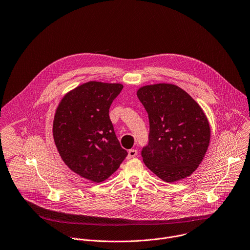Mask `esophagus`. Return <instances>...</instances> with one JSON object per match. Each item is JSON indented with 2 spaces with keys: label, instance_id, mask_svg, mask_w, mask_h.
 <instances>
[{
  "label": "esophagus",
  "instance_id": "34e87169",
  "mask_svg": "<svg viewBox=\"0 0 250 250\" xmlns=\"http://www.w3.org/2000/svg\"><path fill=\"white\" fill-rule=\"evenodd\" d=\"M136 156H137V150H135V149L128 150V154H127V159L128 160H130V159H132V158H134Z\"/></svg>",
  "mask_w": 250,
  "mask_h": 250
}]
</instances>
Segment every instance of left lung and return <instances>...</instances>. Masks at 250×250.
Here are the masks:
<instances>
[{
  "label": "left lung",
  "instance_id": "left-lung-1",
  "mask_svg": "<svg viewBox=\"0 0 250 250\" xmlns=\"http://www.w3.org/2000/svg\"><path fill=\"white\" fill-rule=\"evenodd\" d=\"M137 97L149 118V141L141 156L146 167L167 183L189 177L210 142V125L201 107L184 89L169 83L145 85Z\"/></svg>",
  "mask_w": 250,
  "mask_h": 250
}]
</instances>
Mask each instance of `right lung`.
Segmentation results:
<instances>
[{"mask_svg": "<svg viewBox=\"0 0 250 250\" xmlns=\"http://www.w3.org/2000/svg\"><path fill=\"white\" fill-rule=\"evenodd\" d=\"M123 88L120 83H83L66 93L56 110L53 136L60 156L72 172L93 183L107 180L127 156L109 117Z\"/></svg>", "mask_w": 250, "mask_h": 250, "instance_id": "1", "label": "right lung"}]
</instances>
